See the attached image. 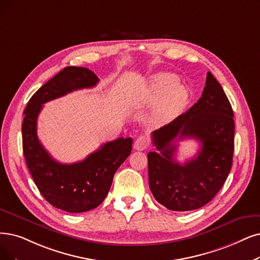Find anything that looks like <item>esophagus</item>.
Listing matches in <instances>:
<instances>
[{"label":"esophagus","instance_id":"esophagus-1","mask_svg":"<svg viewBox=\"0 0 260 260\" xmlns=\"http://www.w3.org/2000/svg\"><path fill=\"white\" fill-rule=\"evenodd\" d=\"M148 138L146 136H140L134 142V148L137 150H145L148 147Z\"/></svg>","mask_w":260,"mask_h":260}]
</instances>
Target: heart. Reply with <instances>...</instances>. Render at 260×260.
I'll use <instances>...</instances> for the list:
<instances>
[{"instance_id": "obj_1", "label": "heart", "mask_w": 260, "mask_h": 260, "mask_svg": "<svg viewBox=\"0 0 260 260\" xmlns=\"http://www.w3.org/2000/svg\"><path fill=\"white\" fill-rule=\"evenodd\" d=\"M179 79L173 74H162L155 77L151 84L152 96L155 99L165 97L162 112L165 115L175 113L188 98V88L178 84Z\"/></svg>"}]
</instances>
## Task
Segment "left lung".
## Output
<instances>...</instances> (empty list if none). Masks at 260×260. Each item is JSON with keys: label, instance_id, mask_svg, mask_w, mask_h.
Here are the masks:
<instances>
[{"label": "left lung", "instance_id": "1", "mask_svg": "<svg viewBox=\"0 0 260 260\" xmlns=\"http://www.w3.org/2000/svg\"><path fill=\"white\" fill-rule=\"evenodd\" d=\"M234 112L221 84L207 74L202 97L170 123L151 133L161 153H148L150 191L158 203L174 211H190L208 204L224 184L234 155ZM201 142L197 157L178 164L175 141Z\"/></svg>", "mask_w": 260, "mask_h": 260}]
</instances>
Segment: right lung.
Wrapping results in <instances>:
<instances>
[{"mask_svg":"<svg viewBox=\"0 0 260 260\" xmlns=\"http://www.w3.org/2000/svg\"><path fill=\"white\" fill-rule=\"evenodd\" d=\"M99 82L91 70L66 67L41 86L29 99L22 122V146L27 169L46 201L71 213L95 209L105 201L114 174L132 150L131 138L101 145L81 161L63 164L51 157L37 138V118L43 105Z\"/></svg>","mask_w":260,"mask_h":260,"instance_id":"right-lung-1","label":"right lung"}]
</instances>
